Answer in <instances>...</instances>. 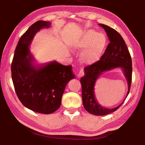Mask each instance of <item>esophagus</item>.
I'll return each instance as SVG.
<instances>
[{"instance_id":"esophagus-1","label":"esophagus","mask_w":145,"mask_h":145,"mask_svg":"<svg viewBox=\"0 0 145 145\" xmlns=\"http://www.w3.org/2000/svg\"><path fill=\"white\" fill-rule=\"evenodd\" d=\"M83 75H84V72H83L82 70H80L77 76V78H80L81 77H82Z\"/></svg>"}]
</instances>
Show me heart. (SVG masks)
Listing matches in <instances>:
<instances>
[{
  "mask_svg": "<svg viewBox=\"0 0 145 145\" xmlns=\"http://www.w3.org/2000/svg\"><path fill=\"white\" fill-rule=\"evenodd\" d=\"M107 38L104 34L94 30L84 32L73 43V47L82 49L80 59L87 65L97 63L101 58L106 46Z\"/></svg>",
  "mask_w": 145,
  "mask_h": 145,
  "instance_id": "obj_1",
  "label": "heart"
}]
</instances>
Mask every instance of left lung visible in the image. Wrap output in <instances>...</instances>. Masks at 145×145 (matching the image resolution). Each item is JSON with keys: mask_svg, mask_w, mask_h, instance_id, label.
Wrapping results in <instances>:
<instances>
[{"mask_svg": "<svg viewBox=\"0 0 145 145\" xmlns=\"http://www.w3.org/2000/svg\"><path fill=\"white\" fill-rule=\"evenodd\" d=\"M106 32L110 41L105 52L100 59L84 68L85 75L80 78L82 85V98L83 105L89 113L104 116L114 112L121 106L120 105L112 109H107L99 104L95 95V84L97 80L104 72L113 68H121L128 82V96L132 82V59L125 42L121 36L110 27L99 24Z\"/></svg>", "mask_w": 145, "mask_h": 145, "instance_id": "1", "label": "left lung"}]
</instances>
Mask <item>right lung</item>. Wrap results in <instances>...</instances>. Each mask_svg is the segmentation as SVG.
Returning <instances> with one entry per match:
<instances>
[{"mask_svg":"<svg viewBox=\"0 0 145 145\" xmlns=\"http://www.w3.org/2000/svg\"><path fill=\"white\" fill-rule=\"evenodd\" d=\"M49 22L33 24L21 38L14 50L11 76L20 101L28 109L41 114H51L60 107L67 83L75 78L72 66L56 61L34 65L29 46L34 35L42 28L50 27Z\"/></svg>","mask_w":145,"mask_h":145,"instance_id":"right-lung-1","label":"right lung"}]
</instances>
